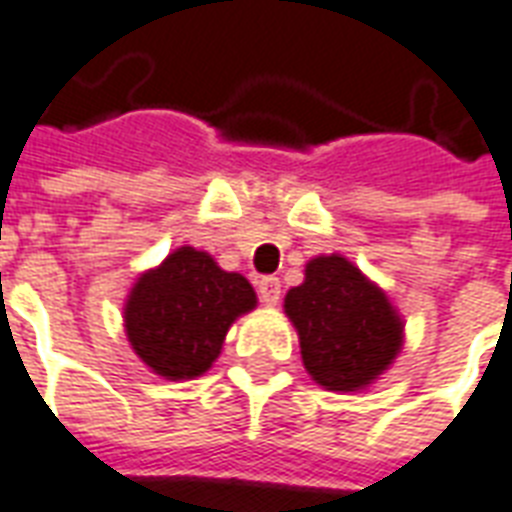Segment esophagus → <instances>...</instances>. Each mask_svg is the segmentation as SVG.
I'll return each instance as SVG.
<instances>
[{
    "instance_id": "obj_1",
    "label": "esophagus",
    "mask_w": 512,
    "mask_h": 512,
    "mask_svg": "<svg viewBox=\"0 0 512 512\" xmlns=\"http://www.w3.org/2000/svg\"><path fill=\"white\" fill-rule=\"evenodd\" d=\"M257 295L263 300L265 306H276L279 298H282V284L276 276H263L260 282H257Z\"/></svg>"
}]
</instances>
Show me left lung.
I'll use <instances>...</instances> for the list:
<instances>
[{
  "label": "left lung",
  "instance_id": "1",
  "mask_svg": "<svg viewBox=\"0 0 512 512\" xmlns=\"http://www.w3.org/2000/svg\"><path fill=\"white\" fill-rule=\"evenodd\" d=\"M284 311L298 327L306 370L333 392L370 384L403 343L392 303L341 255L311 260L306 282L287 292Z\"/></svg>",
  "mask_w": 512,
  "mask_h": 512
}]
</instances>
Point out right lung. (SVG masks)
<instances>
[{
	"instance_id": "1",
	"label": "right lung",
	"mask_w": 512,
	"mask_h": 512,
	"mask_svg": "<svg viewBox=\"0 0 512 512\" xmlns=\"http://www.w3.org/2000/svg\"><path fill=\"white\" fill-rule=\"evenodd\" d=\"M257 303L241 273L222 271L206 252L177 249L139 276L126 303V333L158 376L195 378L212 368L233 319Z\"/></svg>"
}]
</instances>
